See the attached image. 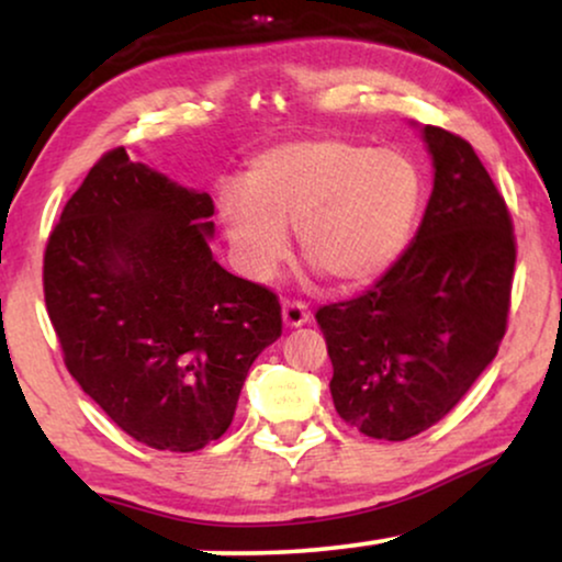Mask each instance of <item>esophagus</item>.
I'll return each instance as SVG.
<instances>
[{
    "mask_svg": "<svg viewBox=\"0 0 562 562\" xmlns=\"http://www.w3.org/2000/svg\"><path fill=\"white\" fill-rule=\"evenodd\" d=\"M281 314H283V325L291 327V329L304 327L306 322H310V310H306L302 302H286V304H283Z\"/></svg>",
    "mask_w": 562,
    "mask_h": 562,
    "instance_id": "esophagus-1",
    "label": "esophagus"
}]
</instances>
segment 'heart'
I'll return each instance as SVG.
<instances>
[{"mask_svg": "<svg viewBox=\"0 0 562 562\" xmlns=\"http://www.w3.org/2000/svg\"><path fill=\"white\" fill-rule=\"evenodd\" d=\"M425 181L394 148L319 137L268 148L245 187L220 191V222L237 263L268 281L286 260L296 227L302 252L340 286L381 279L417 225Z\"/></svg>", "mask_w": 562, "mask_h": 562, "instance_id": "1", "label": "heart"}]
</instances>
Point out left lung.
Wrapping results in <instances>:
<instances>
[{"label": "left lung", "mask_w": 562, "mask_h": 562, "mask_svg": "<svg viewBox=\"0 0 562 562\" xmlns=\"http://www.w3.org/2000/svg\"><path fill=\"white\" fill-rule=\"evenodd\" d=\"M435 179L404 256L350 302L322 306L335 409L375 440H409L456 406L506 333L517 248L471 143L425 125Z\"/></svg>", "instance_id": "1"}]
</instances>
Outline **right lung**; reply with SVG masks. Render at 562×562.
Instances as JSON below:
<instances>
[{
  "label": "right lung",
  "instance_id": "add662e5",
  "mask_svg": "<svg viewBox=\"0 0 562 562\" xmlns=\"http://www.w3.org/2000/svg\"><path fill=\"white\" fill-rule=\"evenodd\" d=\"M214 204L110 150L48 237L43 286L68 373L122 432L194 452L235 417L252 360L281 337L271 291L212 258Z\"/></svg>",
  "mask_w": 562,
  "mask_h": 562
}]
</instances>
